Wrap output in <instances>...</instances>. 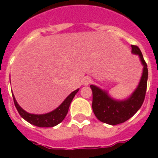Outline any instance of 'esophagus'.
<instances>
[{
	"instance_id": "obj_1",
	"label": "esophagus",
	"mask_w": 158,
	"mask_h": 158,
	"mask_svg": "<svg viewBox=\"0 0 158 158\" xmlns=\"http://www.w3.org/2000/svg\"><path fill=\"white\" fill-rule=\"evenodd\" d=\"M91 83V79L89 77H85L82 80L83 85H89V84Z\"/></svg>"
}]
</instances>
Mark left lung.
I'll use <instances>...</instances> for the list:
<instances>
[{"label": "left lung", "instance_id": "1", "mask_svg": "<svg viewBox=\"0 0 158 158\" xmlns=\"http://www.w3.org/2000/svg\"><path fill=\"white\" fill-rule=\"evenodd\" d=\"M131 47L133 54L139 56V61L143 66V71L136 89L128 98L124 100L114 99L105 89L94 85H90L93 94V112L101 122L110 125L124 123L134 116L141 107L146 96L148 79L147 65L139 47L133 45H131Z\"/></svg>", "mask_w": 158, "mask_h": 158}]
</instances>
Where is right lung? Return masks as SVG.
<instances>
[{"instance_id": "1", "label": "right lung", "mask_w": 158, "mask_h": 158, "mask_svg": "<svg viewBox=\"0 0 158 158\" xmlns=\"http://www.w3.org/2000/svg\"><path fill=\"white\" fill-rule=\"evenodd\" d=\"M79 89H77L67 96V98L62 102V104L58 107H56V109L50 113H44V114H33V113H27L25 110L23 109L19 105V103L17 102L15 96H12V97H13L16 108L23 118L25 119L27 122H29L33 125L37 126V127L48 128V127H54V126L57 125L65 118L66 115L69 112V106L72 102L74 96L79 91Z\"/></svg>"}]
</instances>
